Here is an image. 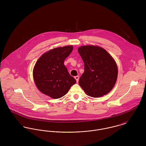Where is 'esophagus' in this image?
<instances>
[{"label":"esophagus","instance_id":"34e87169","mask_svg":"<svg viewBox=\"0 0 146 146\" xmlns=\"http://www.w3.org/2000/svg\"><path fill=\"white\" fill-rule=\"evenodd\" d=\"M75 79H76V80L77 83H78V82H79V76H75Z\"/></svg>","mask_w":146,"mask_h":146}]
</instances>
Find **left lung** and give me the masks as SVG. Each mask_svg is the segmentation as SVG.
I'll return each mask as SVG.
<instances>
[{
  "label": "left lung",
  "instance_id": "1",
  "mask_svg": "<svg viewBox=\"0 0 146 146\" xmlns=\"http://www.w3.org/2000/svg\"><path fill=\"white\" fill-rule=\"evenodd\" d=\"M78 52L84 63V72L79 82L84 91L94 98L108 93L117 78V66L114 59L98 46H82Z\"/></svg>",
  "mask_w": 146,
  "mask_h": 146
}]
</instances>
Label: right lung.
<instances>
[{
	"label": "right lung",
	"mask_w": 146,
	"mask_h": 146,
	"mask_svg": "<svg viewBox=\"0 0 146 146\" xmlns=\"http://www.w3.org/2000/svg\"><path fill=\"white\" fill-rule=\"evenodd\" d=\"M73 49L72 45L50 49L38 59L33 69V77L38 89L54 99L64 96L76 83L64 64Z\"/></svg>",
	"instance_id": "add662e5"
}]
</instances>
